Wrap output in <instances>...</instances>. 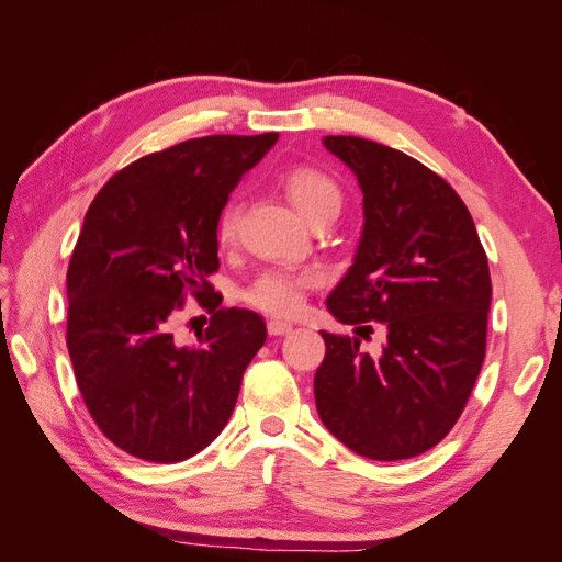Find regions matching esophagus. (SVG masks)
<instances>
[{"instance_id":"obj_1","label":"esophagus","mask_w":562,"mask_h":562,"mask_svg":"<svg viewBox=\"0 0 562 562\" xmlns=\"http://www.w3.org/2000/svg\"><path fill=\"white\" fill-rule=\"evenodd\" d=\"M291 330H293V326L288 321H279V318L267 321V333L269 335H288Z\"/></svg>"}]
</instances>
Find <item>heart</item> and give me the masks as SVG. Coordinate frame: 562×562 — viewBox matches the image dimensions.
<instances>
[{"mask_svg":"<svg viewBox=\"0 0 562 562\" xmlns=\"http://www.w3.org/2000/svg\"><path fill=\"white\" fill-rule=\"evenodd\" d=\"M283 192L310 225L321 220H333L342 206V187L333 176L314 166H295L281 178ZM241 206L239 201H227L217 213L215 236L220 246H232L239 232ZM318 283L314 269H267L252 279L244 300L250 307L271 316H295L304 307V297Z\"/></svg>","mask_w":562,"mask_h":562,"instance_id":"heart-1","label":"heart"}]
</instances>
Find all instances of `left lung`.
I'll list each match as a JSON object with an SVG mask.
<instances>
[{"label": "left lung", "instance_id": "obj_1", "mask_svg": "<svg viewBox=\"0 0 562 562\" xmlns=\"http://www.w3.org/2000/svg\"><path fill=\"white\" fill-rule=\"evenodd\" d=\"M323 145L359 178L366 215L328 312L356 333L382 323L386 342L370 356L356 337L321 333L316 411L356 454L396 462L438 446L479 380L492 300L487 255L464 201L431 168L356 135H326Z\"/></svg>", "mask_w": 562, "mask_h": 562}]
</instances>
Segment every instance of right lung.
Wrapping results in <instances>:
<instances>
[{
	"instance_id": "obj_1",
	"label": "right lung",
	"mask_w": 562,
	"mask_h": 562,
	"mask_svg": "<svg viewBox=\"0 0 562 562\" xmlns=\"http://www.w3.org/2000/svg\"><path fill=\"white\" fill-rule=\"evenodd\" d=\"M279 140L203 135L128 164L95 194L67 267V351L98 429L145 462L211 446L265 345L262 316L223 307L215 220ZM192 294L212 314L200 345L172 337Z\"/></svg>"
}]
</instances>
